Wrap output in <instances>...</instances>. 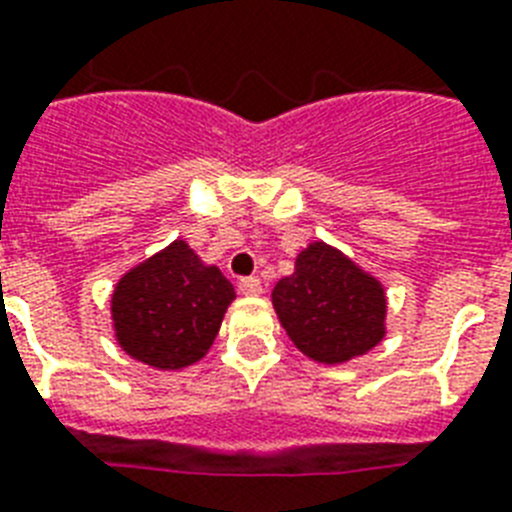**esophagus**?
I'll list each match as a JSON object with an SVG mask.
<instances>
[{
  "mask_svg": "<svg viewBox=\"0 0 512 512\" xmlns=\"http://www.w3.org/2000/svg\"><path fill=\"white\" fill-rule=\"evenodd\" d=\"M240 293L243 295H259L264 287H261V280L259 277H243V280L238 282Z\"/></svg>",
  "mask_w": 512,
  "mask_h": 512,
  "instance_id": "1",
  "label": "esophagus"
}]
</instances>
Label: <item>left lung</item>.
<instances>
[{
	"label": "left lung",
	"instance_id": "obj_1",
	"mask_svg": "<svg viewBox=\"0 0 512 512\" xmlns=\"http://www.w3.org/2000/svg\"><path fill=\"white\" fill-rule=\"evenodd\" d=\"M282 327L308 358L340 363L363 356L384 335V290L340 251L314 243L295 274L272 290Z\"/></svg>",
	"mask_w": 512,
	"mask_h": 512
}]
</instances>
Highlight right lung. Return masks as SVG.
Listing matches in <instances>:
<instances>
[{
    "label": "right lung",
    "instance_id": "1",
    "mask_svg": "<svg viewBox=\"0 0 512 512\" xmlns=\"http://www.w3.org/2000/svg\"><path fill=\"white\" fill-rule=\"evenodd\" d=\"M232 298L225 274L180 240L120 280L112 298L117 340L138 361L180 369L211 348Z\"/></svg>",
    "mask_w": 512,
    "mask_h": 512
}]
</instances>
